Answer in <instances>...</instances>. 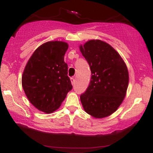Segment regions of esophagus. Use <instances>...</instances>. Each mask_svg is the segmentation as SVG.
Listing matches in <instances>:
<instances>
[{"label":"esophagus","mask_w":153,"mask_h":153,"mask_svg":"<svg viewBox=\"0 0 153 153\" xmlns=\"http://www.w3.org/2000/svg\"><path fill=\"white\" fill-rule=\"evenodd\" d=\"M70 79H71V82H72V85H74V83H75V79H74V78H73V77H72V78H71Z\"/></svg>","instance_id":"esophagus-1"}]
</instances>
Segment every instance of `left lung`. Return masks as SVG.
Here are the masks:
<instances>
[{"mask_svg":"<svg viewBox=\"0 0 153 153\" xmlns=\"http://www.w3.org/2000/svg\"><path fill=\"white\" fill-rule=\"evenodd\" d=\"M80 51L91 71L81 102L87 114L104 118L116 111L124 100L129 82L127 66L111 46L99 39L87 42Z\"/></svg>","mask_w":153,"mask_h":153,"instance_id":"obj_1","label":"left lung"}]
</instances>
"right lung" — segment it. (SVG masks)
Returning a JSON list of instances; mask_svg holds the SVG:
<instances>
[{"label": "right lung", "mask_w": 153, "mask_h": 153, "mask_svg": "<svg viewBox=\"0 0 153 153\" xmlns=\"http://www.w3.org/2000/svg\"><path fill=\"white\" fill-rule=\"evenodd\" d=\"M68 49L63 42H48L35 50L26 64L23 88L30 103L41 111H56L72 89L64 61Z\"/></svg>", "instance_id": "1"}]
</instances>
